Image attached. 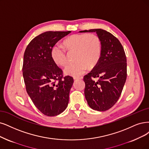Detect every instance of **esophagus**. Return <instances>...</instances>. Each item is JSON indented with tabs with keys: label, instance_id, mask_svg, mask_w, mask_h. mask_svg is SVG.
I'll list each match as a JSON object with an SVG mask.
<instances>
[{
	"label": "esophagus",
	"instance_id": "34e87169",
	"mask_svg": "<svg viewBox=\"0 0 149 149\" xmlns=\"http://www.w3.org/2000/svg\"><path fill=\"white\" fill-rule=\"evenodd\" d=\"M74 80H79V79H83V77H74Z\"/></svg>",
	"mask_w": 149,
	"mask_h": 149
}]
</instances>
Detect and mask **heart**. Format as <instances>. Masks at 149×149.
I'll list each match as a JSON object with an SVG mask.
<instances>
[{
	"mask_svg": "<svg viewBox=\"0 0 149 149\" xmlns=\"http://www.w3.org/2000/svg\"><path fill=\"white\" fill-rule=\"evenodd\" d=\"M64 48L69 52L76 51L75 61L65 68V74L78 77L86 70L88 66L91 68L100 59L102 44L100 37L94 34H75L67 37L63 42ZM51 57L55 64L64 66L68 62V54L59 45H54L51 51Z\"/></svg>",
	"mask_w": 149,
	"mask_h": 149,
	"instance_id": "1",
	"label": "heart"
}]
</instances>
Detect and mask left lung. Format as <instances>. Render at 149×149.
Here are the masks:
<instances>
[{
	"label": "left lung",
	"mask_w": 149,
	"mask_h": 149,
	"mask_svg": "<svg viewBox=\"0 0 149 149\" xmlns=\"http://www.w3.org/2000/svg\"><path fill=\"white\" fill-rule=\"evenodd\" d=\"M80 32H96L102 44L101 58L90 73L85 75V96L93 110L106 111L117 102L127 77V63L123 47L117 38L105 30L95 29ZM100 77L95 81L94 79Z\"/></svg>",
	"instance_id": "8db88e82"
}]
</instances>
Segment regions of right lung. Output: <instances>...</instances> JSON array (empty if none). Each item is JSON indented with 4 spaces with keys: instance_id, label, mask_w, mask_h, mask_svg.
Wrapping results in <instances>:
<instances>
[{
    "instance_id": "1",
    "label": "right lung",
    "mask_w": 149,
    "mask_h": 149,
    "mask_svg": "<svg viewBox=\"0 0 149 149\" xmlns=\"http://www.w3.org/2000/svg\"><path fill=\"white\" fill-rule=\"evenodd\" d=\"M71 31H47L30 42L24 54L23 75L27 94L35 106L47 116H56L65 111L74 83L63 76L61 69L51 57L53 47Z\"/></svg>"
}]
</instances>
